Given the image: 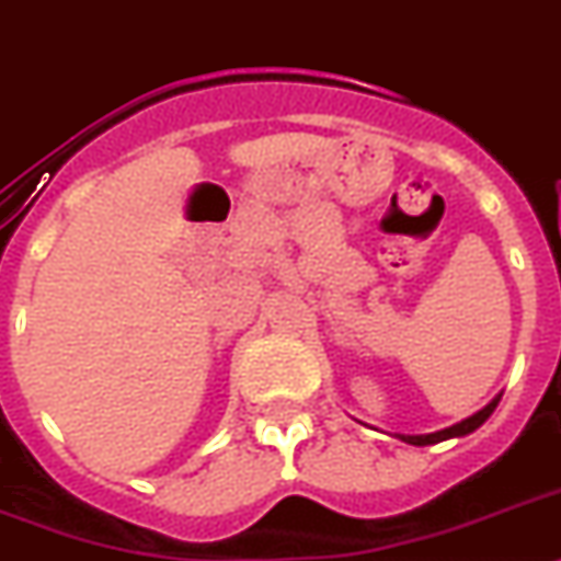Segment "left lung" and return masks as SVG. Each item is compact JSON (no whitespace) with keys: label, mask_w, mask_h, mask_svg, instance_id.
I'll list each match as a JSON object with an SVG mask.
<instances>
[{"label":"left lung","mask_w":561,"mask_h":561,"mask_svg":"<svg viewBox=\"0 0 561 561\" xmlns=\"http://www.w3.org/2000/svg\"><path fill=\"white\" fill-rule=\"evenodd\" d=\"M496 404H499V399H493V402L488 404V408H482V411L473 413V416H468V419H465V422H459V425L445 427V431L425 433V436H402V439L408 442V445H436V442L450 439V436H465V433H473V431H477V427L482 425L484 419L491 416L493 408H496Z\"/></svg>","instance_id":"8db88e82"}]
</instances>
